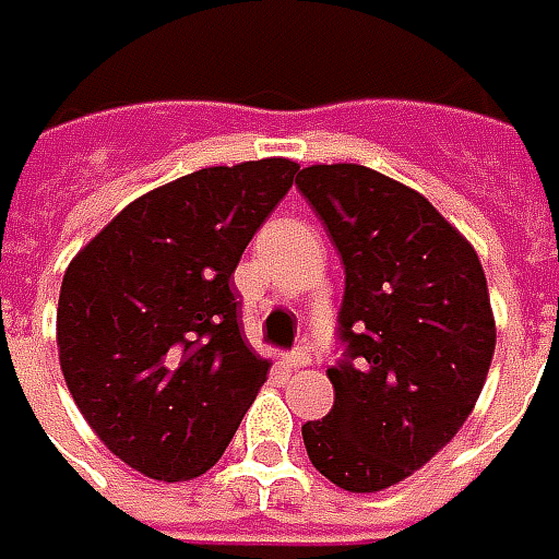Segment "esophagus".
Segmentation results:
<instances>
[{
  "label": "esophagus",
  "mask_w": 559,
  "mask_h": 559,
  "mask_svg": "<svg viewBox=\"0 0 559 559\" xmlns=\"http://www.w3.org/2000/svg\"><path fill=\"white\" fill-rule=\"evenodd\" d=\"M310 355L307 352H292V355H286V367H292V370H300V367H310Z\"/></svg>",
  "instance_id": "34e87169"
}]
</instances>
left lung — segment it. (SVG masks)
<instances>
[{
	"label": "left lung",
	"mask_w": 559,
	"mask_h": 559,
	"mask_svg": "<svg viewBox=\"0 0 559 559\" xmlns=\"http://www.w3.org/2000/svg\"><path fill=\"white\" fill-rule=\"evenodd\" d=\"M298 189L346 267L328 367L334 409L304 425L312 466L336 488L376 493L449 445L488 379L497 322L473 243L421 192L355 162L310 165Z\"/></svg>",
	"instance_id": "8db88e82"
}]
</instances>
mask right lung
Returning a JSON list of instances; mask_svg holds the SVG:
<instances>
[{"mask_svg": "<svg viewBox=\"0 0 559 559\" xmlns=\"http://www.w3.org/2000/svg\"><path fill=\"white\" fill-rule=\"evenodd\" d=\"M283 156L150 189L71 259L57 307L71 397L122 463L189 481L223 457L271 361L240 334L231 276L295 183Z\"/></svg>", "mask_w": 559, "mask_h": 559, "instance_id": "1", "label": "right lung"}]
</instances>
